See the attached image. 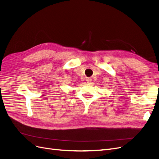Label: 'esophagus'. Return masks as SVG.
<instances>
[{
  "mask_svg": "<svg viewBox=\"0 0 159 159\" xmlns=\"http://www.w3.org/2000/svg\"><path fill=\"white\" fill-rule=\"evenodd\" d=\"M86 81H87V82L89 84L91 81V79L90 78H86Z\"/></svg>",
  "mask_w": 159,
  "mask_h": 159,
  "instance_id": "obj_1",
  "label": "esophagus"
}]
</instances>
